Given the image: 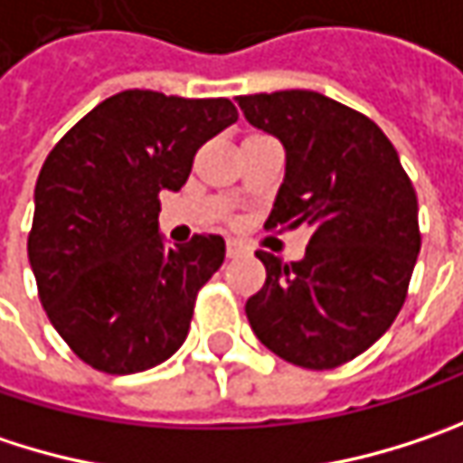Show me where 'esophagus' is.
Listing matches in <instances>:
<instances>
[{
	"label": "esophagus",
	"instance_id": "34e87169",
	"mask_svg": "<svg viewBox=\"0 0 463 463\" xmlns=\"http://www.w3.org/2000/svg\"><path fill=\"white\" fill-rule=\"evenodd\" d=\"M242 255H248V250L242 248L240 242H229V245H226V258L234 260V258H242Z\"/></svg>",
	"mask_w": 463,
	"mask_h": 463
}]
</instances>
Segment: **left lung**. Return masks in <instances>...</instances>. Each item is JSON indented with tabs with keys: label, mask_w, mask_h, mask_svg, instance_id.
<instances>
[{
	"label": "left lung",
	"mask_w": 463,
	"mask_h": 463,
	"mask_svg": "<svg viewBox=\"0 0 463 463\" xmlns=\"http://www.w3.org/2000/svg\"><path fill=\"white\" fill-rule=\"evenodd\" d=\"M237 102L287 157L266 229L311 234L292 263L255 252L266 284L245 306L250 326L295 366H343L403 308L421 248L411 179L374 120L318 91L245 94Z\"/></svg>",
	"instance_id": "8db88e82"
}]
</instances>
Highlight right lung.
Returning a JSON list of instances; mask_svg holds the SVG:
<instances>
[{
	"label": "right lung",
	"mask_w": 463,
	"mask_h": 463,
	"mask_svg": "<svg viewBox=\"0 0 463 463\" xmlns=\"http://www.w3.org/2000/svg\"><path fill=\"white\" fill-rule=\"evenodd\" d=\"M234 120L226 97L128 89L86 113L47 155L28 260L52 326L91 369L137 374L186 340L197 292L226 245L194 234L168 248L160 192H179L194 152Z\"/></svg>",
	"instance_id": "add662e5"
}]
</instances>
